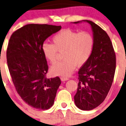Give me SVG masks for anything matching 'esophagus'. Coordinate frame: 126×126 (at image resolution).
<instances>
[{"mask_svg":"<svg viewBox=\"0 0 126 126\" xmlns=\"http://www.w3.org/2000/svg\"><path fill=\"white\" fill-rule=\"evenodd\" d=\"M60 79H61V80L63 81V82H64V81H66V80H69V79H68V77H61Z\"/></svg>","mask_w":126,"mask_h":126,"instance_id":"obj_1","label":"esophagus"}]
</instances>
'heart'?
<instances>
[{
  "label": "heart",
  "instance_id": "heart-1",
  "mask_svg": "<svg viewBox=\"0 0 126 126\" xmlns=\"http://www.w3.org/2000/svg\"><path fill=\"white\" fill-rule=\"evenodd\" d=\"M53 44L43 43L42 51L46 59L54 64L57 61L58 52L63 53L64 60L58 62L50 68L54 76L67 77L77 66L85 64L93 50L94 40L87 32H78L64 29L57 33L52 38Z\"/></svg>",
  "mask_w": 126,
  "mask_h": 126
}]
</instances>
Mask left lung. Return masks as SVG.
Returning <instances> with one entry per match:
<instances>
[{"instance_id":"1","label":"left lung","mask_w":126,"mask_h":126,"mask_svg":"<svg viewBox=\"0 0 126 126\" xmlns=\"http://www.w3.org/2000/svg\"><path fill=\"white\" fill-rule=\"evenodd\" d=\"M94 40L90 59L79 71V83L74 96L76 106L82 110H91L100 105L106 97L113 80L116 69V56L112 43L106 32L88 20Z\"/></svg>"}]
</instances>
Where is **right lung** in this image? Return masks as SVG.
Returning a JSON list of instances; mask_svg holds the SVG:
<instances>
[{"instance_id": "1", "label": "right lung", "mask_w": 126, "mask_h": 126, "mask_svg": "<svg viewBox=\"0 0 126 126\" xmlns=\"http://www.w3.org/2000/svg\"><path fill=\"white\" fill-rule=\"evenodd\" d=\"M61 29V25L27 24L9 40L7 64L13 84L22 100L35 109H50L61 84L58 77H46L48 66L42 51L44 41Z\"/></svg>"}]
</instances>
